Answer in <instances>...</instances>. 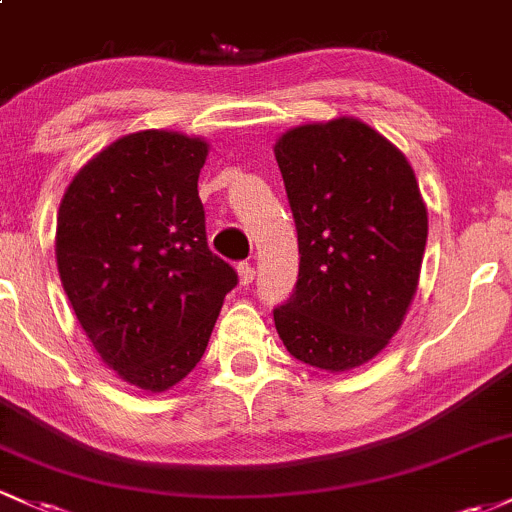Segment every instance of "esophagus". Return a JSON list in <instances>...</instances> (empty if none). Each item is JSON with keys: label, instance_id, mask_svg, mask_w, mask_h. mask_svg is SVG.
I'll use <instances>...</instances> for the list:
<instances>
[{"label": "esophagus", "instance_id": "esophagus-1", "mask_svg": "<svg viewBox=\"0 0 512 512\" xmlns=\"http://www.w3.org/2000/svg\"><path fill=\"white\" fill-rule=\"evenodd\" d=\"M238 277H240V284L250 286L252 279H255V267H252L250 262H240V265H238Z\"/></svg>", "mask_w": 512, "mask_h": 512}]
</instances>
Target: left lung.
Listing matches in <instances>:
<instances>
[{"label": "left lung", "mask_w": 512, "mask_h": 512, "mask_svg": "<svg viewBox=\"0 0 512 512\" xmlns=\"http://www.w3.org/2000/svg\"><path fill=\"white\" fill-rule=\"evenodd\" d=\"M299 233V279L274 325L299 362L345 372L379 355L418 289L428 209L406 155L357 119L274 145Z\"/></svg>", "instance_id": "1"}]
</instances>
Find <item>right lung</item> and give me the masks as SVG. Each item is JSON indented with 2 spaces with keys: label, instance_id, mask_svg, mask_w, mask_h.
<instances>
[{
  "label": "right lung",
  "instance_id": "right-lung-1",
  "mask_svg": "<svg viewBox=\"0 0 512 512\" xmlns=\"http://www.w3.org/2000/svg\"><path fill=\"white\" fill-rule=\"evenodd\" d=\"M209 145L174 131L123 136L60 201V282L104 364L165 391L199 364L235 269L206 243L199 172Z\"/></svg>",
  "mask_w": 512,
  "mask_h": 512
}]
</instances>
